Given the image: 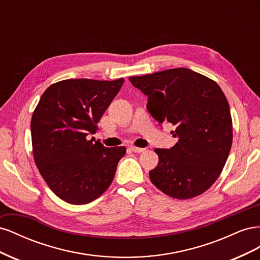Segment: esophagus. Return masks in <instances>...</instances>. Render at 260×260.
I'll return each instance as SVG.
<instances>
[{"label": "esophagus", "mask_w": 260, "mask_h": 260, "mask_svg": "<svg viewBox=\"0 0 260 260\" xmlns=\"http://www.w3.org/2000/svg\"><path fill=\"white\" fill-rule=\"evenodd\" d=\"M130 149L132 152L135 153H142L145 151V148H142V147H137V146H130Z\"/></svg>", "instance_id": "34e87169"}]
</instances>
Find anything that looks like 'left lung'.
<instances>
[{
  "label": "left lung",
  "instance_id": "left-lung-1",
  "mask_svg": "<svg viewBox=\"0 0 260 260\" xmlns=\"http://www.w3.org/2000/svg\"><path fill=\"white\" fill-rule=\"evenodd\" d=\"M148 98L155 120L174 124L178 142L156 148L158 165L149 171L152 183L174 199L195 198L221 174L232 145L230 106L220 86L187 68L130 77Z\"/></svg>",
  "mask_w": 260,
  "mask_h": 260
}]
</instances>
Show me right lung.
<instances>
[{
  "instance_id": "add662e5",
  "label": "right lung",
  "mask_w": 260,
  "mask_h": 260,
  "mask_svg": "<svg viewBox=\"0 0 260 260\" xmlns=\"http://www.w3.org/2000/svg\"><path fill=\"white\" fill-rule=\"evenodd\" d=\"M123 79H68L50 85L31 118L37 167L59 199L88 204L112 184L125 147H105L88 136L120 91Z\"/></svg>"
}]
</instances>
